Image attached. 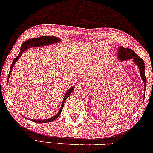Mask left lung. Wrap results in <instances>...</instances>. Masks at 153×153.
<instances>
[{"label":"left lung","instance_id":"8db88e82","mask_svg":"<svg viewBox=\"0 0 153 153\" xmlns=\"http://www.w3.org/2000/svg\"><path fill=\"white\" fill-rule=\"evenodd\" d=\"M118 58L122 61L123 60H128L130 59H133V61L140 68V72L142 79L144 82L145 85V91H146V77L145 75V63L144 61L142 58H140L137 54L135 53L134 51H133L131 49L129 48H125L123 47H120L118 49ZM146 94V93H145Z\"/></svg>","mask_w":153,"mask_h":153}]
</instances>
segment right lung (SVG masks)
<instances>
[{"instance_id": "add662e5", "label": "right lung", "mask_w": 153, "mask_h": 153, "mask_svg": "<svg viewBox=\"0 0 153 153\" xmlns=\"http://www.w3.org/2000/svg\"><path fill=\"white\" fill-rule=\"evenodd\" d=\"M59 39L57 38V37H50V36H42V37H37V38H32V39H27V41L24 42L23 43H22L21 48H20V53H19L18 55L14 59H13L12 65H11V66H10V72H9L8 76H7V79H8L9 77H10V72H11V69H12L13 65H14L15 64H16V62L18 61V59L20 57V56L22 55V54L23 53V52H25V51L27 50V49L30 48V47H40V46H45V45H51V44H53V43L58 42H59ZM73 90H74V87H71L70 89H69L67 91V93H66L65 97H64L63 101H62V104L61 108H60L59 111V112H58V114H56L55 116L52 117V118H48V119H45V120L31 119L32 121L35 122V123H42L50 122V121H52V120L56 119V118H57L58 117L60 116V114H61V112H62V108H63L64 104H65V100L67 99V98L69 97V96H70V94H71V92L73 91Z\"/></svg>"}]
</instances>
